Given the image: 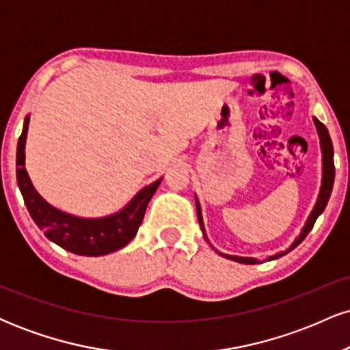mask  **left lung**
Returning <instances> with one entry per match:
<instances>
[{"instance_id": "left-lung-1", "label": "left lung", "mask_w": 350, "mask_h": 350, "mask_svg": "<svg viewBox=\"0 0 350 350\" xmlns=\"http://www.w3.org/2000/svg\"><path fill=\"white\" fill-rule=\"evenodd\" d=\"M314 124L317 128V133H319V138H321V148H323V186H321V192H319V198H317V202L314 208H312L311 215H309L306 226H304L303 232H301V235L296 239V242L293 243L291 250L295 247H298V245L303 242L304 239H306V235L311 232V228L314 227V222L316 219L323 214V211L326 208L327 206V200L331 198V192H332V186H334V150H332V142H331V136H329V131L327 128L324 126L323 123L319 122V120L314 118ZM196 207H198V219H199V224H200V228H202V234H204V239L207 240V235H206V230H204V224H202V215H200V207H199V202L196 200ZM227 256V258L234 260V262H239V263H245V265H252V263H256L258 260L255 258H243V256H228V255H224ZM280 256V255H276ZM275 258V256H273Z\"/></svg>"}]
</instances>
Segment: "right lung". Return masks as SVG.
<instances>
[{"mask_svg": "<svg viewBox=\"0 0 350 350\" xmlns=\"http://www.w3.org/2000/svg\"><path fill=\"white\" fill-rule=\"evenodd\" d=\"M27 133V118L23 133L19 136L18 151H16V179L21 191L24 204L44 235L62 247L64 250L82 256H100L116 252L130 243L131 239L142 226L144 212L152 194L158 189L161 179L150 184L128 204L118 214L103 217V219H80L60 212L38 194L31 183L27 171L24 170V143Z\"/></svg>", "mask_w": 350, "mask_h": 350, "instance_id": "add662e5", "label": "right lung"}]
</instances>
